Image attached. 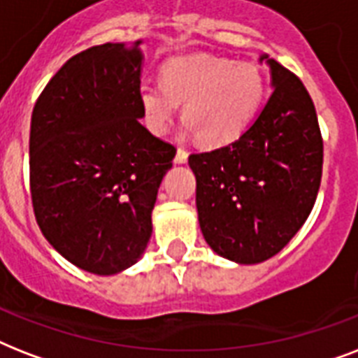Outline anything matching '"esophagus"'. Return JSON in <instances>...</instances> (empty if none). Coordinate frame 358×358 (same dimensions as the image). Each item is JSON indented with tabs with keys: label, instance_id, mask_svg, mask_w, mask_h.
Returning a JSON list of instances; mask_svg holds the SVG:
<instances>
[{
	"label": "esophagus",
	"instance_id": "esophagus-1",
	"mask_svg": "<svg viewBox=\"0 0 358 358\" xmlns=\"http://www.w3.org/2000/svg\"><path fill=\"white\" fill-rule=\"evenodd\" d=\"M174 162L176 163L187 162V152H185L184 148H178V150H176V156H174Z\"/></svg>",
	"mask_w": 358,
	"mask_h": 358
}]
</instances>
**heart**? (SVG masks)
Returning <instances> with one entry per match:
<instances>
[{
    "label": "heart",
    "mask_w": 358,
    "mask_h": 358,
    "mask_svg": "<svg viewBox=\"0 0 358 358\" xmlns=\"http://www.w3.org/2000/svg\"><path fill=\"white\" fill-rule=\"evenodd\" d=\"M162 87L141 89L146 126L165 134L182 104L196 139L210 146L232 143L249 128L264 100V76L255 63L215 55L171 59L159 74Z\"/></svg>",
    "instance_id": "b5f03b06"
}]
</instances>
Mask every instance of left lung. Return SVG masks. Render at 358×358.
<instances>
[{
    "label": "left lung",
    "mask_w": 358,
    "mask_h": 358,
    "mask_svg": "<svg viewBox=\"0 0 358 358\" xmlns=\"http://www.w3.org/2000/svg\"><path fill=\"white\" fill-rule=\"evenodd\" d=\"M273 92L238 141L191 154L196 212L219 256L258 264L282 250L316 202L323 139L303 81L267 55Z\"/></svg>",
    "instance_id": "8db88e82"
}]
</instances>
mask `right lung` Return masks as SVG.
Wrapping results in <instances>:
<instances>
[{"label": "right lung", "instance_id": "add662e5", "mask_svg": "<svg viewBox=\"0 0 358 358\" xmlns=\"http://www.w3.org/2000/svg\"><path fill=\"white\" fill-rule=\"evenodd\" d=\"M141 41L70 57L31 115L29 185L44 238L74 266L115 275L152 234V210L176 154L141 124Z\"/></svg>", "mask_w": 358, "mask_h": 358}]
</instances>
